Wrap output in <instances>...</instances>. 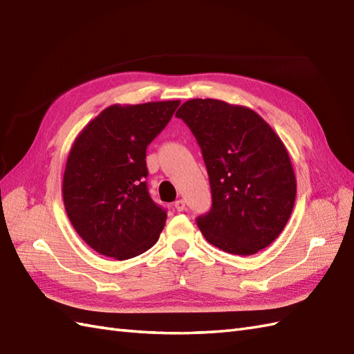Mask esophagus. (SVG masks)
Here are the masks:
<instances>
[{
  "label": "esophagus",
  "mask_w": 354,
  "mask_h": 354,
  "mask_svg": "<svg viewBox=\"0 0 354 354\" xmlns=\"http://www.w3.org/2000/svg\"><path fill=\"white\" fill-rule=\"evenodd\" d=\"M175 207H176V211H179V212H183L185 209V202L183 201V198H179V201L175 202Z\"/></svg>",
  "instance_id": "34e87169"
}]
</instances>
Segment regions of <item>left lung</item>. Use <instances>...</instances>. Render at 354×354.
Here are the masks:
<instances>
[{
    "instance_id": "obj_1",
    "label": "left lung",
    "mask_w": 354,
    "mask_h": 354,
    "mask_svg": "<svg viewBox=\"0 0 354 354\" xmlns=\"http://www.w3.org/2000/svg\"><path fill=\"white\" fill-rule=\"evenodd\" d=\"M196 136L209 175L212 207L197 218L205 239L252 256L274 242L292 215L296 176L286 145L252 109L193 98L178 109Z\"/></svg>"
}]
</instances>
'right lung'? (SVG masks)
Wrapping results in <instances>:
<instances>
[{"label": "right lung", "instance_id": "1", "mask_svg": "<svg viewBox=\"0 0 354 354\" xmlns=\"http://www.w3.org/2000/svg\"><path fill=\"white\" fill-rule=\"evenodd\" d=\"M179 100L112 104L77 134L62 179L68 220L94 251L127 260L148 251L166 225L145 178L147 147L165 129Z\"/></svg>", "mask_w": 354, "mask_h": 354}]
</instances>
